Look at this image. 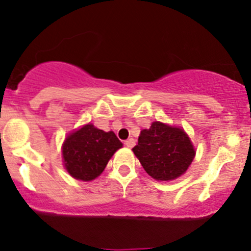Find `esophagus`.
Wrapping results in <instances>:
<instances>
[{
    "instance_id": "1",
    "label": "esophagus",
    "mask_w": 251,
    "mask_h": 251,
    "mask_svg": "<svg viewBox=\"0 0 251 251\" xmlns=\"http://www.w3.org/2000/svg\"><path fill=\"white\" fill-rule=\"evenodd\" d=\"M125 145L127 146V148H133V146L135 145V140L133 139V138H129V139L125 140Z\"/></svg>"
}]
</instances>
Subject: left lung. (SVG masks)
I'll use <instances>...</instances> for the list:
<instances>
[{
    "label": "left lung",
    "mask_w": 251,
    "mask_h": 251,
    "mask_svg": "<svg viewBox=\"0 0 251 251\" xmlns=\"http://www.w3.org/2000/svg\"><path fill=\"white\" fill-rule=\"evenodd\" d=\"M144 170L157 180H172L188 170L195 150L184 129L154 122L143 129L133 149Z\"/></svg>",
    "instance_id": "obj_1"
}]
</instances>
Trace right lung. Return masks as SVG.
I'll list each match as a JSON object with an SVG mask.
<instances>
[{
  "instance_id": "1",
  "label": "right lung",
  "mask_w": 251,
  "mask_h": 251,
  "mask_svg": "<svg viewBox=\"0 0 251 251\" xmlns=\"http://www.w3.org/2000/svg\"><path fill=\"white\" fill-rule=\"evenodd\" d=\"M122 146L113 132L88 124L66 138L62 146L65 166L72 177L92 180L101 175L109 158Z\"/></svg>"
}]
</instances>
